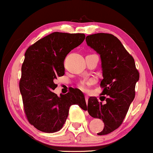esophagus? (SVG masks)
<instances>
[{
    "label": "esophagus",
    "mask_w": 153,
    "mask_h": 153,
    "mask_svg": "<svg viewBox=\"0 0 153 153\" xmlns=\"http://www.w3.org/2000/svg\"><path fill=\"white\" fill-rule=\"evenodd\" d=\"M85 101L88 103V96H87V95H85Z\"/></svg>",
    "instance_id": "1"
}]
</instances>
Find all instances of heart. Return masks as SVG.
<instances>
[{"instance_id":"heart-1","label":"heart","mask_w":153,"mask_h":153,"mask_svg":"<svg viewBox=\"0 0 153 153\" xmlns=\"http://www.w3.org/2000/svg\"><path fill=\"white\" fill-rule=\"evenodd\" d=\"M90 83V82H81V83L79 85V88H80V89L82 91H87V85H88V84Z\"/></svg>"}]
</instances>
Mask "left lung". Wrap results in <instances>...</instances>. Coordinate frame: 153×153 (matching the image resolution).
Masks as SVG:
<instances>
[{"instance_id":"8db88e82","label":"left lung","mask_w":153,"mask_h":153,"mask_svg":"<svg viewBox=\"0 0 153 153\" xmlns=\"http://www.w3.org/2000/svg\"><path fill=\"white\" fill-rule=\"evenodd\" d=\"M85 40L101 56L103 71L101 95L106 96H102L106 101L105 104L96 97L89 98L88 111L92 117L103 121L104 128L98 135H105L122 124L134 99L135 85L140 73L132 56L113 34L97 33L87 36Z\"/></svg>"}]
</instances>
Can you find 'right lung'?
I'll return each mask as SVG.
<instances>
[{
    "label": "right lung",
    "mask_w": 153,
    "mask_h": 153,
    "mask_svg": "<svg viewBox=\"0 0 153 153\" xmlns=\"http://www.w3.org/2000/svg\"><path fill=\"white\" fill-rule=\"evenodd\" d=\"M85 37L80 33L53 32L26 50L19 89L26 119L38 130L47 133L60 130L72 105L87 110L84 95L79 89L72 88L60 96L52 92L57 87L54 80L65 74L67 54Z\"/></svg>",
    "instance_id": "right-lung-1"
}]
</instances>
